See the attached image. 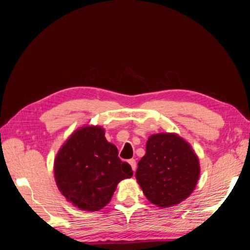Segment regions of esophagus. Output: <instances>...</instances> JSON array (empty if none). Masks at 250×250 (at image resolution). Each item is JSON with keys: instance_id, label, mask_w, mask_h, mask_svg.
<instances>
[{"instance_id": "esophagus-1", "label": "esophagus", "mask_w": 250, "mask_h": 250, "mask_svg": "<svg viewBox=\"0 0 250 250\" xmlns=\"http://www.w3.org/2000/svg\"><path fill=\"white\" fill-rule=\"evenodd\" d=\"M128 163H129V165L131 166V169L135 171V169H137V162H135V160H129Z\"/></svg>"}]
</instances>
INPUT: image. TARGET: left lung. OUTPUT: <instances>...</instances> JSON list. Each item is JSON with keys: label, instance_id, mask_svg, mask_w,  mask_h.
<instances>
[{"label": "left lung", "instance_id": "1", "mask_svg": "<svg viewBox=\"0 0 250 250\" xmlns=\"http://www.w3.org/2000/svg\"><path fill=\"white\" fill-rule=\"evenodd\" d=\"M138 166L135 178L147 199L158 208L175 206L188 198L200 174L197 155L175 133L149 137L146 154Z\"/></svg>", "mask_w": 250, "mask_h": 250}]
</instances>
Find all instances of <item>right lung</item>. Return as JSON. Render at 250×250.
Instances as JSON below:
<instances>
[{"mask_svg": "<svg viewBox=\"0 0 250 250\" xmlns=\"http://www.w3.org/2000/svg\"><path fill=\"white\" fill-rule=\"evenodd\" d=\"M104 134L100 126L79 128L60 148L54 162L59 191L83 210L104 208L120 181L132 176L130 165L120 160L117 147Z\"/></svg>", "mask_w": 250, "mask_h": 250, "instance_id": "add662e5", "label": "right lung"}]
</instances>
